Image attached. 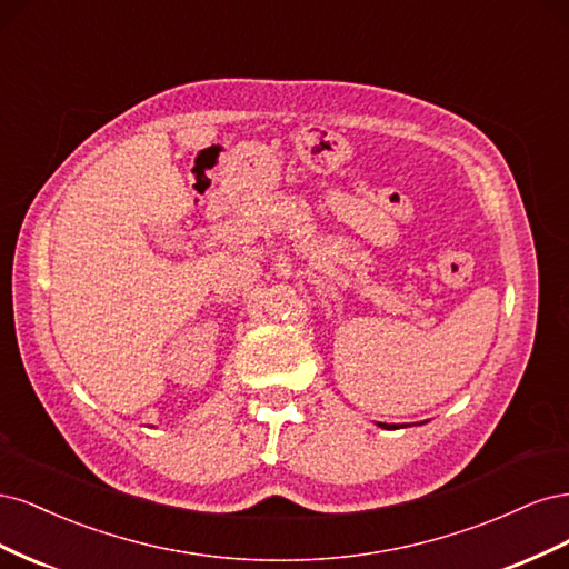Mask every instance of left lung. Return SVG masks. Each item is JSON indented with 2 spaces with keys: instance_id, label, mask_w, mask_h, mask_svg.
Masks as SVG:
<instances>
[{
  "instance_id": "1",
  "label": "left lung",
  "mask_w": 569,
  "mask_h": 569,
  "mask_svg": "<svg viewBox=\"0 0 569 569\" xmlns=\"http://www.w3.org/2000/svg\"><path fill=\"white\" fill-rule=\"evenodd\" d=\"M382 427H385V425H382Z\"/></svg>"
}]
</instances>
